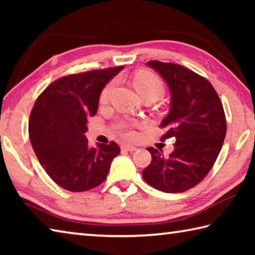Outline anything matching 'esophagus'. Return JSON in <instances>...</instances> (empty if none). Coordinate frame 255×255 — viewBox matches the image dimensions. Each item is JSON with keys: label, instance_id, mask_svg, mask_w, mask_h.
<instances>
[{"label": "esophagus", "instance_id": "esophagus-1", "mask_svg": "<svg viewBox=\"0 0 255 255\" xmlns=\"http://www.w3.org/2000/svg\"><path fill=\"white\" fill-rule=\"evenodd\" d=\"M122 149H124V150H127V152H135V150H137L138 149V147L137 146H135V145H132V144H123L122 145Z\"/></svg>", "mask_w": 255, "mask_h": 255}]
</instances>
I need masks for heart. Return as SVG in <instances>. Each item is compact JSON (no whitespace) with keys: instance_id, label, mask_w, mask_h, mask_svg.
<instances>
[{"instance_id":"b5f03b06","label":"heart","mask_w":255,"mask_h":255,"mask_svg":"<svg viewBox=\"0 0 255 255\" xmlns=\"http://www.w3.org/2000/svg\"><path fill=\"white\" fill-rule=\"evenodd\" d=\"M133 84H135L138 93L140 94L141 98L147 96H162L164 92V85L158 76H156L150 72H140L135 76L133 80ZM116 82L112 81L108 84L101 93L100 101L102 103H106L109 101L112 92H114ZM130 135V133H129Z\"/></svg>"}]
</instances>
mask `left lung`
<instances>
[{
  "label": "left lung",
  "mask_w": 255,
  "mask_h": 255,
  "mask_svg": "<svg viewBox=\"0 0 255 255\" xmlns=\"http://www.w3.org/2000/svg\"><path fill=\"white\" fill-rule=\"evenodd\" d=\"M170 91V110L161 123L166 132L161 139L174 138V149L164 156L162 149L147 147L152 162L143 170L149 185L166 193L183 192L208 174L226 135L223 105L208 81L173 63L150 60Z\"/></svg>",
  "instance_id": "obj_1"
}]
</instances>
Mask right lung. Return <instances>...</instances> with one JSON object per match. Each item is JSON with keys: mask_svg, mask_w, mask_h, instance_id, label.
<instances>
[{"mask_svg": "<svg viewBox=\"0 0 255 255\" xmlns=\"http://www.w3.org/2000/svg\"><path fill=\"white\" fill-rule=\"evenodd\" d=\"M124 66L62 77L34 102L29 138L38 161L59 187L88 191L106 180L119 146L97 143L90 147L84 133L88 118L96 116L103 88Z\"/></svg>", "mask_w": 255, "mask_h": 255, "instance_id": "1", "label": "right lung"}]
</instances>
